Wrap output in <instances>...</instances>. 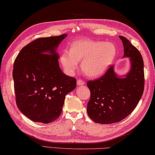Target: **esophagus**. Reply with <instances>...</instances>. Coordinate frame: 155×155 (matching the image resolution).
<instances>
[{
    "mask_svg": "<svg viewBox=\"0 0 155 155\" xmlns=\"http://www.w3.org/2000/svg\"><path fill=\"white\" fill-rule=\"evenodd\" d=\"M77 84L78 86H83V85L84 84V81H83L82 79H79V80L77 81Z\"/></svg>",
    "mask_w": 155,
    "mask_h": 155,
    "instance_id": "esophagus-1",
    "label": "esophagus"
}]
</instances>
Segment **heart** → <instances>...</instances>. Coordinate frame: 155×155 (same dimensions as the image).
Here are the masks:
<instances>
[{
    "mask_svg": "<svg viewBox=\"0 0 155 155\" xmlns=\"http://www.w3.org/2000/svg\"><path fill=\"white\" fill-rule=\"evenodd\" d=\"M117 55L115 46L105 41L78 40L71 46L70 51H62L60 62L64 72L71 75L77 70L78 62L87 77L102 75L113 63Z\"/></svg>",
    "mask_w": 155,
    "mask_h": 155,
    "instance_id": "b5f03b06",
    "label": "heart"
}]
</instances>
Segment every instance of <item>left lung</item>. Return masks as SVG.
Here are the masks:
<instances>
[{"instance_id": "obj_1", "label": "left lung", "mask_w": 155, "mask_h": 155, "mask_svg": "<svg viewBox=\"0 0 155 155\" xmlns=\"http://www.w3.org/2000/svg\"><path fill=\"white\" fill-rule=\"evenodd\" d=\"M119 37L124 47L123 58H129V71L119 76L111 66L101 78L87 83L91 91L87 113L97 123L112 124L124 119L136 108L144 91L142 56L127 38Z\"/></svg>"}]
</instances>
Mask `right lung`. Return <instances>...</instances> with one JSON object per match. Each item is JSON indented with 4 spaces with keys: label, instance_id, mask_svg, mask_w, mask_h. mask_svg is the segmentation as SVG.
Instances as JSON below:
<instances>
[{
    "label": "right lung",
    "instance_id": "1",
    "mask_svg": "<svg viewBox=\"0 0 155 155\" xmlns=\"http://www.w3.org/2000/svg\"><path fill=\"white\" fill-rule=\"evenodd\" d=\"M67 35L39 38L20 51L12 77L18 109L29 119L45 124L60 116L65 96L77 87L59 67L57 49Z\"/></svg>",
    "mask_w": 155,
    "mask_h": 155
}]
</instances>
